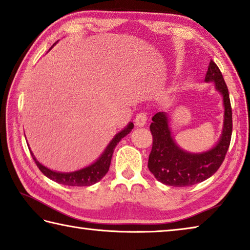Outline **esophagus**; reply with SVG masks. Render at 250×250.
<instances>
[{"label":"esophagus","mask_w":250,"mask_h":250,"mask_svg":"<svg viewBox=\"0 0 250 250\" xmlns=\"http://www.w3.org/2000/svg\"><path fill=\"white\" fill-rule=\"evenodd\" d=\"M146 121H147V118H146V115L145 112H140L138 113L137 117H135V125L138 126H145L146 125Z\"/></svg>","instance_id":"obj_1"}]
</instances>
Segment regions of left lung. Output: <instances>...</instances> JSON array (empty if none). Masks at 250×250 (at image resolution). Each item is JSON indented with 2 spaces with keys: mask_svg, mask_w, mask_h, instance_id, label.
<instances>
[{
  "mask_svg": "<svg viewBox=\"0 0 250 250\" xmlns=\"http://www.w3.org/2000/svg\"><path fill=\"white\" fill-rule=\"evenodd\" d=\"M205 82L214 83L215 89L223 97L224 122L221 138L209 150L198 153L188 152L181 149L173 139L167 113H155L150 125L153 145L147 167L161 183L176 188L201 183L213 175L225 159L232 131L231 107L225 80L213 61L208 65Z\"/></svg>",
  "mask_w": 250,
  "mask_h": 250,
  "instance_id": "8db88e82",
  "label": "left lung"
}]
</instances>
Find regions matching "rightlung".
<instances>
[{
	"label": "right lung",
	"mask_w": 250,
	"mask_h": 250,
	"mask_svg": "<svg viewBox=\"0 0 250 250\" xmlns=\"http://www.w3.org/2000/svg\"><path fill=\"white\" fill-rule=\"evenodd\" d=\"M56 44L57 43H55L53 46H55ZM53 46L49 48V50L53 48ZM133 126H134L133 122H129L124 130H121L120 132H118L115 137L112 138V140L109 142V145L103 152V154H101L94 163H91L90 166L83 167L80 168V170L74 171V172L65 173V172H57V171L50 170V168L46 167L45 166H43V164L40 163L39 161L36 160L35 155L33 154L31 149H29V147L28 149L31 151L32 158L34 159V161H35L37 167H39L41 172L43 173L45 176H47L48 179L62 185L90 186L92 184L97 183V182H99L105 174H107L110 163H111V158H112L113 151H115V147L117 146L118 143L120 142L122 138H125L126 134H129L131 131H132Z\"/></svg>",
	"instance_id": "right-lung-1"
}]
</instances>
